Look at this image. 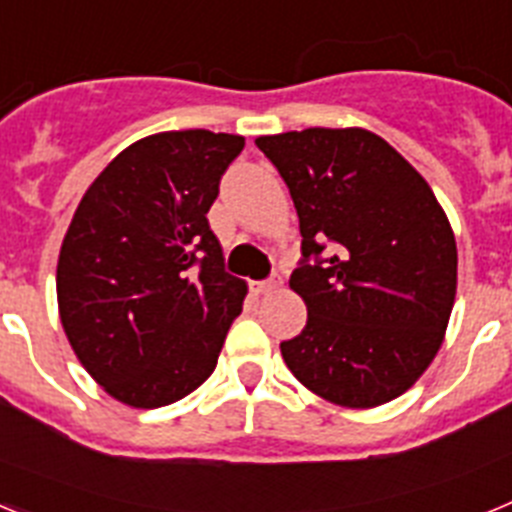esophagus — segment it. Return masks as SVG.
I'll use <instances>...</instances> for the list:
<instances>
[{
	"label": "esophagus",
	"mask_w": 512,
	"mask_h": 512,
	"mask_svg": "<svg viewBox=\"0 0 512 512\" xmlns=\"http://www.w3.org/2000/svg\"><path fill=\"white\" fill-rule=\"evenodd\" d=\"M282 287V277L279 274H274L271 279H266V282H253L251 289H253V295H269V292H274V289Z\"/></svg>",
	"instance_id": "1"
}]
</instances>
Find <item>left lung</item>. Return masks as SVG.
Segmentation results:
<instances>
[{
  "mask_svg": "<svg viewBox=\"0 0 512 512\" xmlns=\"http://www.w3.org/2000/svg\"><path fill=\"white\" fill-rule=\"evenodd\" d=\"M287 182L302 256L289 287L307 305L282 343L297 382L341 408L408 392L436 359L456 300V238L423 176L364 128L261 135ZM325 252L326 259H306Z\"/></svg>",
  "mask_w": 512,
  "mask_h": 512,
  "instance_id": "8db88e82",
  "label": "left lung"
}]
</instances>
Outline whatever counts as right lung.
Instances as JSON below:
<instances>
[{
    "label": "right lung",
    "mask_w": 512,
    "mask_h": 512,
    "mask_svg": "<svg viewBox=\"0 0 512 512\" xmlns=\"http://www.w3.org/2000/svg\"><path fill=\"white\" fill-rule=\"evenodd\" d=\"M243 135L166 130L130 143L84 192L63 235L58 315L110 397L164 408L215 372L248 284L225 274L207 223Z\"/></svg>",
    "instance_id": "obj_1"
}]
</instances>
